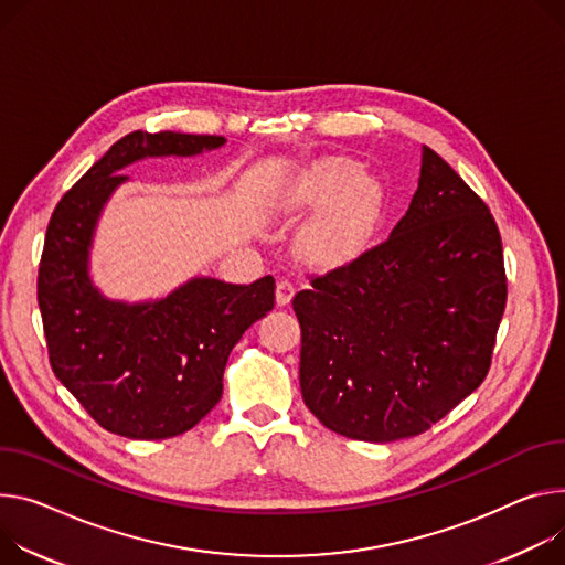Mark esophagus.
Returning a JSON list of instances; mask_svg holds the SVG:
<instances>
[{
  "label": "esophagus",
  "mask_w": 565,
  "mask_h": 565,
  "mask_svg": "<svg viewBox=\"0 0 565 565\" xmlns=\"http://www.w3.org/2000/svg\"><path fill=\"white\" fill-rule=\"evenodd\" d=\"M277 303L279 306H286V303H290V299H292V295H295V286L286 279V277H281L279 281H277Z\"/></svg>",
  "instance_id": "1"
}]
</instances>
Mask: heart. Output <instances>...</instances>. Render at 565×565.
Masks as SVG:
<instances>
[{
  "label": "heart",
  "instance_id": "heart-1",
  "mask_svg": "<svg viewBox=\"0 0 565 565\" xmlns=\"http://www.w3.org/2000/svg\"><path fill=\"white\" fill-rule=\"evenodd\" d=\"M303 195L329 207L303 232V249L318 262H338L355 252L379 221V195L365 180L363 164L329 158L306 178Z\"/></svg>",
  "mask_w": 565,
  "mask_h": 565
}]
</instances>
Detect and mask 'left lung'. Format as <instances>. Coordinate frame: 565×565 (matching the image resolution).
Segmentation results:
<instances>
[{"label": "left lung", "instance_id": "left-lung-1", "mask_svg": "<svg viewBox=\"0 0 565 565\" xmlns=\"http://www.w3.org/2000/svg\"><path fill=\"white\" fill-rule=\"evenodd\" d=\"M311 286L292 299L299 385L329 430L415 437L484 381L507 303L502 241L484 200L433 148L392 234Z\"/></svg>", "mask_w": 565, "mask_h": 565}]
</instances>
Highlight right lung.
<instances>
[{"instance_id": "obj_1", "label": "right lung", "mask_w": 565, "mask_h": 565, "mask_svg": "<svg viewBox=\"0 0 565 565\" xmlns=\"http://www.w3.org/2000/svg\"><path fill=\"white\" fill-rule=\"evenodd\" d=\"M225 143L216 135L121 137L56 204L38 270L49 363L87 415L128 439L191 430L223 396V372L241 335L275 306V279L249 286L198 277L158 301L126 303L89 279L100 210L143 158H189Z\"/></svg>"}]
</instances>
